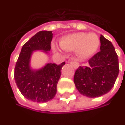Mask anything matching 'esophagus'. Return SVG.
Returning <instances> with one entry per match:
<instances>
[{"label":"esophagus","instance_id":"1","mask_svg":"<svg viewBox=\"0 0 125 125\" xmlns=\"http://www.w3.org/2000/svg\"><path fill=\"white\" fill-rule=\"evenodd\" d=\"M70 64H71L74 68H78V66H79V64H78V63L77 62V61H76V60H74V61H71L70 62Z\"/></svg>","mask_w":125,"mask_h":125}]
</instances>
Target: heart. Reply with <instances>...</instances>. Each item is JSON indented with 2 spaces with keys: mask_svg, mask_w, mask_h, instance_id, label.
<instances>
[{
  "mask_svg": "<svg viewBox=\"0 0 125 125\" xmlns=\"http://www.w3.org/2000/svg\"><path fill=\"white\" fill-rule=\"evenodd\" d=\"M99 45V39L94 33L78 32L64 36L60 41V47L65 51L76 50L78 55L86 58L92 55ZM54 49L57 50L54 46Z\"/></svg>",
  "mask_w": 125,
  "mask_h": 125,
  "instance_id": "b5f03b06",
  "label": "heart"
}]
</instances>
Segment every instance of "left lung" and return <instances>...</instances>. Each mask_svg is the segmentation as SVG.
I'll return each instance as SVG.
<instances>
[{
  "mask_svg": "<svg viewBox=\"0 0 125 125\" xmlns=\"http://www.w3.org/2000/svg\"><path fill=\"white\" fill-rule=\"evenodd\" d=\"M100 43V51L89 60V65L79 66L74 77L78 91L89 97H97L109 92L119 73L118 58L114 46L102 35Z\"/></svg>",
  "mask_w": 125,
  "mask_h": 125,
  "instance_id": "1",
  "label": "left lung"
}]
</instances>
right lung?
<instances>
[{
    "instance_id": "right-lung-1",
    "label": "right lung",
    "mask_w": 125,
    "mask_h": 125,
    "mask_svg": "<svg viewBox=\"0 0 125 125\" xmlns=\"http://www.w3.org/2000/svg\"><path fill=\"white\" fill-rule=\"evenodd\" d=\"M53 34L51 31H40L23 44L18 57L14 78L21 93L26 99L35 102H47L53 99L61 70L65 62L60 65L47 63L38 70L30 68L32 52L42 50L47 53L51 49Z\"/></svg>"
}]
</instances>
